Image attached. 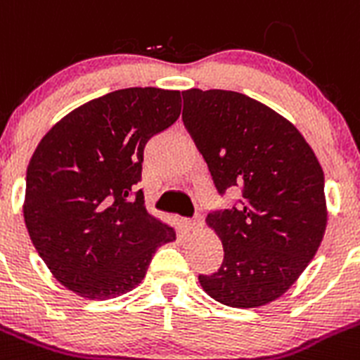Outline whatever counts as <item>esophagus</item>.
I'll list each match as a JSON object with an SVG mask.
<instances>
[{
	"mask_svg": "<svg viewBox=\"0 0 360 360\" xmlns=\"http://www.w3.org/2000/svg\"><path fill=\"white\" fill-rule=\"evenodd\" d=\"M184 226H186L188 231H199L202 227V217H197V218H191V220H184Z\"/></svg>",
	"mask_w": 360,
	"mask_h": 360,
	"instance_id": "1",
	"label": "esophagus"
}]
</instances>
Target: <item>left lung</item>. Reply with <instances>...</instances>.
<instances>
[{
    "instance_id": "obj_1",
    "label": "left lung",
    "mask_w": 360,
    "mask_h": 360,
    "mask_svg": "<svg viewBox=\"0 0 360 360\" xmlns=\"http://www.w3.org/2000/svg\"><path fill=\"white\" fill-rule=\"evenodd\" d=\"M183 120L220 193L243 199L206 224L224 245V263L199 275L202 290L229 307L277 300L318 252L327 229L325 177L300 131L266 104L233 90L183 92Z\"/></svg>"
}]
</instances>
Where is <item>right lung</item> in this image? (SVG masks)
<instances>
[{
	"label": "right lung",
	"mask_w": 360,
	"mask_h": 360,
	"mask_svg": "<svg viewBox=\"0 0 360 360\" xmlns=\"http://www.w3.org/2000/svg\"><path fill=\"white\" fill-rule=\"evenodd\" d=\"M181 115L179 90L134 86L82 104L37 146L22 214L53 277L86 300L120 297L143 281L176 229L150 214L142 179L147 142Z\"/></svg>",
	"instance_id": "add662e5"
}]
</instances>
